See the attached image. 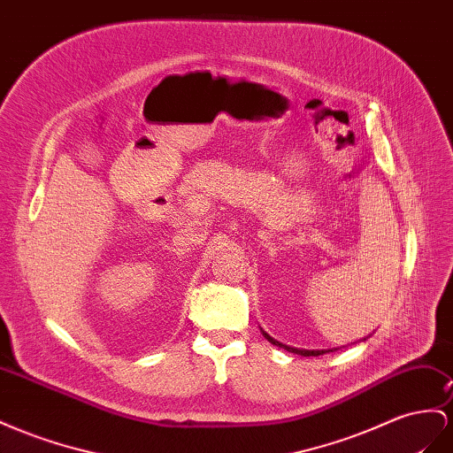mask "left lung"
<instances>
[{"label":"left lung","mask_w":453,"mask_h":453,"mask_svg":"<svg viewBox=\"0 0 453 453\" xmlns=\"http://www.w3.org/2000/svg\"><path fill=\"white\" fill-rule=\"evenodd\" d=\"M268 341H271L273 345H278V347H284L286 350H289V352H296V354H301V357H320V354H324V352H332V350H301V349H291V347H286V345H282V343H278V341H274L271 335H266V334H263Z\"/></svg>","instance_id":"obj_1"}]
</instances>
